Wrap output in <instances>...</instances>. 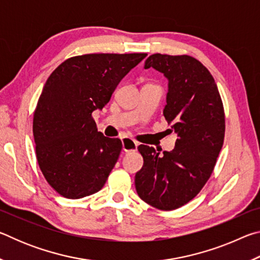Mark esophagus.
<instances>
[{"label": "esophagus", "mask_w": 260, "mask_h": 260, "mask_svg": "<svg viewBox=\"0 0 260 260\" xmlns=\"http://www.w3.org/2000/svg\"><path fill=\"white\" fill-rule=\"evenodd\" d=\"M121 142H122V149H124V151H126V152L135 151L136 149H138V146H139V143L136 142L135 140L128 138V136H125V138H122Z\"/></svg>", "instance_id": "34e87169"}]
</instances>
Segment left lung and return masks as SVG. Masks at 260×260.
Wrapping results in <instances>:
<instances>
[{"instance_id":"8db88e82","label":"left lung","mask_w":260,"mask_h":260,"mask_svg":"<svg viewBox=\"0 0 260 260\" xmlns=\"http://www.w3.org/2000/svg\"><path fill=\"white\" fill-rule=\"evenodd\" d=\"M149 68L169 79L164 117L178 139L164 156L138 147L143 166L135 188L149 205L170 211L190 202L210 179L225 138V111L212 74L193 57L153 54L144 64Z\"/></svg>"}]
</instances>
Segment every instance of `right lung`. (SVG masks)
Listing matches in <instances>:
<instances>
[{"label":"right lung","instance_id":"1","mask_svg":"<svg viewBox=\"0 0 260 260\" xmlns=\"http://www.w3.org/2000/svg\"><path fill=\"white\" fill-rule=\"evenodd\" d=\"M147 54H87L64 60L48 78L33 117L37 160L63 197L98 192L119 158L122 143L98 132L96 109Z\"/></svg>","mask_w":260,"mask_h":260}]
</instances>
